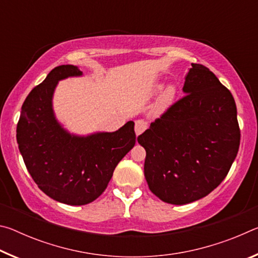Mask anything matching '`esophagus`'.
Returning <instances> with one entry per match:
<instances>
[{"label":"esophagus","mask_w":258,"mask_h":258,"mask_svg":"<svg viewBox=\"0 0 258 258\" xmlns=\"http://www.w3.org/2000/svg\"><path fill=\"white\" fill-rule=\"evenodd\" d=\"M148 128V124L147 121L142 120V119H139L135 121V126H134V131H135V134H137V137H139L140 134H142Z\"/></svg>","instance_id":"34e87169"}]
</instances>
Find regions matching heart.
Instances as JSON below:
<instances>
[{"mask_svg": "<svg viewBox=\"0 0 258 258\" xmlns=\"http://www.w3.org/2000/svg\"><path fill=\"white\" fill-rule=\"evenodd\" d=\"M160 92L158 97H157L156 101L152 106V112L155 115H161L165 111H167L172 104L175 101L176 98V87L173 84L164 85L163 83H157L151 87V94L155 95Z\"/></svg>", "mask_w": 258, "mask_h": 258, "instance_id": "obj_1", "label": "heart"}]
</instances>
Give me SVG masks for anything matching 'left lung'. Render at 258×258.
<instances>
[{
    "label": "left lung",
    "instance_id": "8db88e82",
    "mask_svg": "<svg viewBox=\"0 0 258 258\" xmlns=\"http://www.w3.org/2000/svg\"><path fill=\"white\" fill-rule=\"evenodd\" d=\"M180 101L138 138L145 176L160 200L185 205L220 185L237 157L240 130L230 91L203 64L192 63Z\"/></svg>",
    "mask_w": 258,
    "mask_h": 258
}]
</instances>
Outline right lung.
I'll return each mask as SVG.
<instances>
[{"instance_id": "add662e5", "label": "right lung", "mask_w": 258, "mask_h": 258, "mask_svg": "<svg viewBox=\"0 0 258 258\" xmlns=\"http://www.w3.org/2000/svg\"><path fill=\"white\" fill-rule=\"evenodd\" d=\"M81 76L74 64L52 69L26 98L17 125L19 151L35 183L50 198L72 206L97 199L135 145L132 120L115 132L80 135L56 119L53 94L59 81Z\"/></svg>"}]
</instances>
